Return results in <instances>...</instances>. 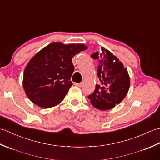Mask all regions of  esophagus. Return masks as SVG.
Listing matches in <instances>:
<instances>
[{"mask_svg":"<svg viewBox=\"0 0 160 160\" xmlns=\"http://www.w3.org/2000/svg\"><path fill=\"white\" fill-rule=\"evenodd\" d=\"M75 85L78 87H81L83 85V82H80V83H75Z\"/></svg>","mask_w":160,"mask_h":160,"instance_id":"obj_1","label":"esophagus"}]
</instances>
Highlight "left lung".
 <instances>
[{"label": "left lung", "instance_id": "left-lung-1", "mask_svg": "<svg viewBox=\"0 0 160 160\" xmlns=\"http://www.w3.org/2000/svg\"><path fill=\"white\" fill-rule=\"evenodd\" d=\"M91 57L98 62L97 74L100 84H97L88 98L98 109H111L127 96L130 86L128 71L113 53L103 47Z\"/></svg>", "mask_w": 160, "mask_h": 160}]
</instances>
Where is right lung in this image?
I'll list each match as a JSON object with an SVG mask.
<instances>
[{
    "instance_id": "obj_1",
    "label": "right lung",
    "mask_w": 160,
    "mask_h": 160,
    "mask_svg": "<svg viewBox=\"0 0 160 160\" xmlns=\"http://www.w3.org/2000/svg\"><path fill=\"white\" fill-rule=\"evenodd\" d=\"M87 48L82 44L53 42L37 53L23 75V88L29 99L44 108L60 103L73 84V57Z\"/></svg>"
}]
</instances>
